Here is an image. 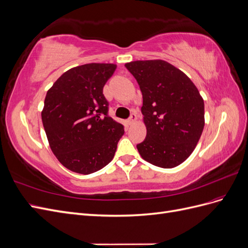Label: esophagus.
I'll return each instance as SVG.
<instances>
[{
    "instance_id": "obj_1",
    "label": "esophagus",
    "mask_w": 248,
    "mask_h": 248,
    "mask_svg": "<svg viewBox=\"0 0 248 248\" xmlns=\"http://www.w3.org/2000/svg\"><path fill=\"white\" fill-rule=\"evenodd\" d=\"M136 120H137V114H136V111H132L130 117H129V119H128L129 125H132L134 122H136Z\"/></svg>"
}]
</instances>
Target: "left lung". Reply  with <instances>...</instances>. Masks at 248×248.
I'll list each match as a JSON object with an SVG mask.
<instances>
[{"label":"left lung","instance_id":"1","mask_svg":"<svg viewBox=\"0 0 248 248\" xmlns=\"http://www.w3.org/2000/svg\"><path fill=\"white\" fill-rule=\"evenodd\" d=\"M125 67L142 94L141 114L147 127L137 145L142 159L171 169L188 158L205 125V106L199 90L181 70L162 60L134 61Z\"/></svg>","mask_w":248,"mask_h":248}]
</instances>
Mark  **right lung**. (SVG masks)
<instances>
[{
    "label": "right lung",
    "mask_w": 248,
    "mask_h": 248,
    "mask_svg": "<svg viewBox=\"0 0 248 248\" xmlns=\"http://www.w3.org/2000/svg\"><path fill=\"white\" fill-rule=\"evenodd\" d=\"M115 64L91 63L63 73L48 90L41 112L52 153L65 168L82 175L114 158L124 126L108 116L103 87Z\"/></svg>",
    "instance_id": "1"
}]
</instances>
